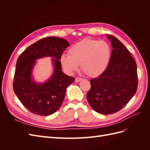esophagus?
<instances>
[{"mask_svg":"<svg viewBox=\"0 0 150 150\" xmlns=\"http://www.w3.org/2000/svg\"><path fill=\"white\" fill-rule=\"evenodd\" d=\"M83 79L82 78H76V79H75V81L76 83H79V81H81V80H82Z\"/></svg>","mask_w":150,"mask_h":150,"instance_id":"esophagus-1","label":"esophagus"}]
</instances>
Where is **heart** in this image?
Listing matches in <instances>:
<instances>
[{
    "label": "heart",
    "mask_w": 150,
    "mask_h": 150,
    "mask_svg": "<svg viewBox=\"0 0 150 150\" xmlns=\"http://www.w3.org/2000/svg\"><path fill=\"white\" fill-rule=\"evenodd\" d=\"M69 55L62 54L60 62L68 74L81 69L88 76L94 78L101 75L110 64L111 49L104 40L84 39L69 48Z\"/></svg>",
    "instance_id": "1"
}]
</instances>
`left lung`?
<instances>
[{
  "label": "left lung",
  "instance_id": "left-lung-1",
  "mask_svg": "<svg viewBox=\"0 0 150 150\" xmlns=\"http://www.w3.org/2000/svg\"><path fill=\"white\" fill-rule=\"evenodd\" d=\"M112 47L110 64L98 78L90 81L87 99L93 110L102 115L120 111L137 92V66L134 58L120 40L106 34Z\"/></svg>",
  "mask_w": 150,
  "mask_h": 150
}]
</instances>
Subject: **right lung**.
Returning a JSON list of instances; mask_svg holds the SVG:
<instances>
[{
  "label": "right lung",
  "instance_id": "1",
  "mask_svg": "<svg viewBox=\"0 0 150 150\" xmlns=\"http://www.w3.org/2000/svg\"><path fill=\"white\" fill-rule=\"evenodd\" d=\"M69 46L64 39L48 37L32 44L18 58L13 91L25 108L34 114L49 116L56 112L64 101L67 88L74 81L62 71L59 61ZM46 57H53L54 71L44 83H36L31 74L36 60Z\"/></svg>",
  "mask_w": 150,
  "mask_h": 150
}]
</instances>
